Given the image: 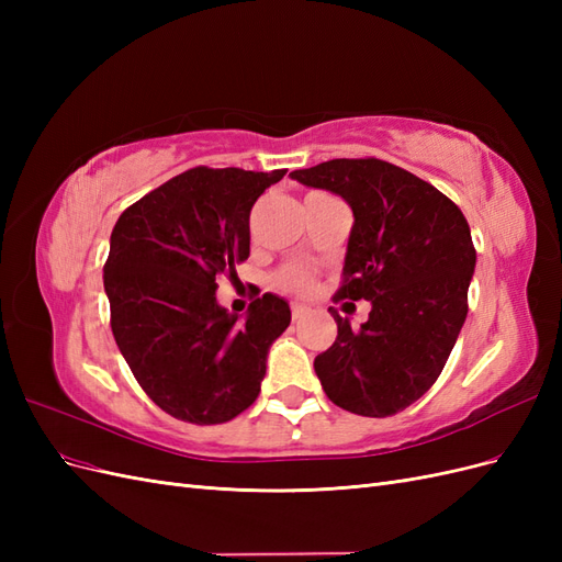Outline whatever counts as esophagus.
I'll return each mask as SVG.
<instances>
[{"instance_id": "esophagus-1", "label": "esophagus", "mask_w": 562, "mask_h": 562, "mask_svg": "<svg viewBox=\"0 0 562 562\" xmlns=\"http://www.w3.org/2000/svg\"><path fill=\"white\" fill-rule=\"evenodd\" d=\"M291 314H293V321H300L302 316H307V307H302V304H293Z\"/></svg>"}]
</instances>
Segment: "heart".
<instances>
[{
    "mask_svg": "<svg viewBox=\"0 0 562 562\" xmlns=\"http://www.w3.org/2000/svg\"><path fill=\"white\" fill-rule=\"evenodd\" d=\"M277 283H279V288H283V291L304 295L314 288V277H312V271L307 267L288 265L277 274Z\"/></svg>",
    "mask_w": 562,
    "mask_h": 562,
    "instance_id": "heart-1",
    "label": "heart"
}]
</instances>
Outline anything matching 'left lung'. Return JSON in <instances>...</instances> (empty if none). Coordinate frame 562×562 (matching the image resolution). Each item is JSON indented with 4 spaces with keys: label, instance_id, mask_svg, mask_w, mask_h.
<instances>
[{
    "label": "left lung",
    "instance_id": "left-lung-1",
    "mask_svg": "<svg viewBox=\"0 0 562 562\" xmlns=\"http://www.w3.org/2000/svg\"><path fill=\"white\" fill-rule=\"evenodd\" d=\"M353 213L337 300H368L359 330L328 310L337 337L314 359L328 398L389 417L438 380L467 321L475 248L467 217L434 184L382 159H333L291 173Z\"/></svg>",
    "mask_w": 562,
    "mask_h": 562
}]
</instances>
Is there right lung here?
I'll return each mask as SVG.
<instances>
[{
    "label": "right lung",
    "instance_id": "1",
    "mask_svg": "<svg viewBox=\"0 0 562 562\" xmlns=\"http://www.w3.org/2000/svg\"><path fill=\"white\" fill-rule=\"evenodd\" d=\"M283 176L196 166L135 201L112 229V335L145 394L176 419L223 424L260 394L291 307L265 293L239 318L217 304L215 279H236L252 203Z\"/></svg>",
    "mask_w": 562,
    "mask_h": 562
}]
</instances>
